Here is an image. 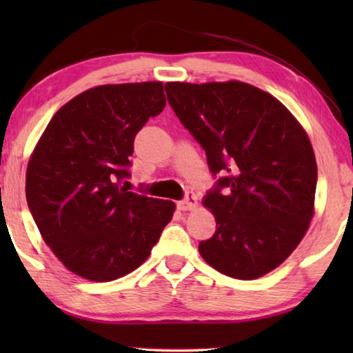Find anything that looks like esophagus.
<instances>
[{
    "label": "esophagus",
    "mask_w": 353,
    "mask_h": 353,
    "mask_svg": "<svg viewBox=\"0 0 353 353\" xmlns=\"http://www.w3.org/2000/svg\"><path fill=\"white\" fill-rule=\"evenodd\" d=\"M198 207V198H196L194 193H188L187 198L183 201L177 202V208L182 212H188V210H194Z\"/></svg>",
    "instance_id": "34e87169"
}]
</instances>
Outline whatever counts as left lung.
Instances as JSON below:
<instances>
[{
	"mask_svg": "<svg viewBox=\"0 0 353 353\" xmlns=\"http://www.w3.org/2000/svg\"><path fill=\"white\" fill-rule=\"evenodd\" d=\"M165 90L213 174H225L202 199L216 230L199 243L201 256L224 276L263 277L292 254L314 214L318 166L305 129L277 98L241 81L166 82Z\"/></svg>",
	"mask_w": 353,
	"mask_h": 353,
	"instance_id": "8db88e82",
	"label": "left lung"
}]
</instances>
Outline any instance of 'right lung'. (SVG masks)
I'll return each mask as SVG.
<instances>
[{"instance_id": "obj_1", "label": "right lung", "mask_w": 353, "mask_h": 353, "mask_svg": "<svg viewBox=\"0 0 353 353\" xmlns=\"http://www.w3.org/2000/svg\"><path fill=\"white\" fill-rule=\"evenodd\" d=\"M166 104L160 81L105 83L56 112L26 170V201L63 266L112 282L146 261L176 210L172 201L121 187L134 139Z\"/></svg>"}]
</instances>
